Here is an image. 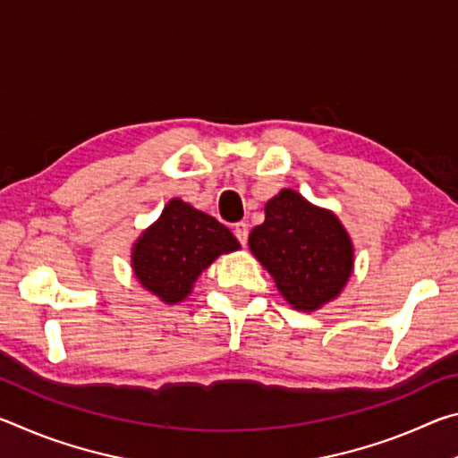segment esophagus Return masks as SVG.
<instances>
[{"label":"esophagus","mask_w":458,"mask_h":458,"mask_svg":"<svg viewBox=\"0 0 458 458\" xmlns=\"http://www.w3.org/2000/svg\"><path fill=\"white\" fill-rule=\"evenodd\" d=\"M234 236L238 238L240 244L246 246V242H248V224L246 222L234 224Z\"/></svg>","instance_id":"34e87169"}]
</instances>
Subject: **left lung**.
<instances>
[{"instance_id":"8db88e82","label":"left lung","mask_w":458,"mask_h":458,"mask_svg":"<svg viewBox=\"0 0 458 458\" xmlns=\"http://www.w3.org/2000/svg\"><path fill=\"white\" fill-rule=\"evenodd\" d=\"M248 246L286 303L313 313L337 299L353 273V242L331 210L284 188L265 206Z\"/></svg>"}]
</instances>
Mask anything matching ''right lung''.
<instances>
[{
	"label": "right lung",
	"mask_w": 458,
	"mask_h": 458,
	"mask_svg": "<svg viewBox=\"0 0 458 458\" xmlns=\"http://www.w3.org/2000/svg\"><path fill=\"white\" fill-rule=\"evenodd\" d=\"M240 248L234 234L210 214L172 198L131 248L133 275L161 303L177 305L193 291L198 276Z\"/></svg>",
	"instance_id": "obj_1"
}]
</instances>
